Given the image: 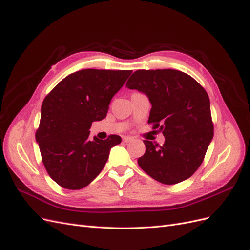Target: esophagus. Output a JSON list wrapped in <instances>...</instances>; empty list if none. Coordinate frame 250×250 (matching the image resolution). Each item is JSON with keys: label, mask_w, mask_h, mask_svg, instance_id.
<instances>
[{"label": "esophagus", "mask_w": 250, "mask_h": 250, "mask_svg": "<svg viewBox=\"0 0 250 250\" xmlns=\"http://www.w3.org/2000/svg\"><path fill=\"white\" fill-rule=\"evenodd\" d=\"M134 139L132 137H123V141L125 143H129V142H132Z\"/></svg>", "instance_id": "1"}]
</instances>
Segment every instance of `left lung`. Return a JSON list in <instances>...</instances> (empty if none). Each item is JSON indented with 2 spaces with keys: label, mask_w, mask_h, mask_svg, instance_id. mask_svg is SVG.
<instances>
[{
  "label": "left lung",
  "mask_w": 250,
  "mask_h": 250,
  "mask_svg": "<svg viewBox=\"0 0 250 250\" xmlns=\"http://www.w3.org/2000/svg\"><path fill=\"white\" fill-rule=\"evenodd\" d=\"M126 87L148 97V123L160 127L165 137L163 146L144 141L146 152L138 160L140 167L165 185L191 177L200 167L214 137L206 90L190 75L170 69L135 71Z\"/></svg>",
  "instance_id": "obj_1"
}]
</instances>
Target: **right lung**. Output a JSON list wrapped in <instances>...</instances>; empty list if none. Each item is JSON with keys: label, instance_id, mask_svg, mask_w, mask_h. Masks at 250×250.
<instances>
[{"label": "right lung", "instance_id": "add662e5", "mask_svg": "<svg viewBox=\"0 0 250 250\" xmlns=\"http://www.w3.org/2000/svg\"><path fill=\"white\" fill-rule=\"evenodd\" d=\"M132 71L86 69L66 76L44 98L35 139L50 177L69 190L85 188L99 175L119 135L94 137L89 128L107 115L109 103Z\"/></svg>", "mask_w": 250, "mask_h": 250}]
</instances>
